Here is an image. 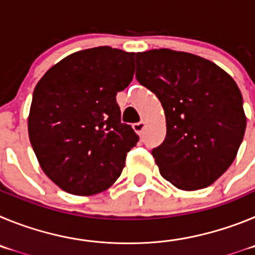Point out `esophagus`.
<instances>
[{
	"mask_svg": "<svg viewBox=\"0 0 255 255\" xmlns=\"http://www.w3.org/2000/svg\"><path fill=\"white\" fill-rule=\"evenodd\" d=\"M144 128H145V121H143V120L139 121V123L132 124V129H134L136 132H139V134H140V132L143 131Z\"/></svg>",
	"mask_w": 255,
	"mask_h": 255,
	"instance_id": "esophagus-1",
	"label": "esophagus"
}]
</instances>
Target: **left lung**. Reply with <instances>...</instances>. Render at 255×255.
Wrapping results in <instances>:
<instances>
[{
  "mask_svg": "<svg viewBox=\"0 0 255 255\" xmlns=\"http://www.w3.org/2000/svg\"><path fill=\"white\" fill-rule=\"evenodd\" d=\"M135 76L166 115V138L152 150L162 177L181 190L213 184L235 159L247 128L234 79L206 58L167 48L136 53Z\"/></svg>",
  "mask_w": 255,
  "mask_h": 255,
  "instance_id": "obj_1",
  "label": "left lung"
}]
</instances>
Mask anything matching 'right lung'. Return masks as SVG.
<instances>
[{
    "label": "right lung",
    "instance_id": "1",
    "mask_svg": "<svg viewBox=\"0 0 255 255\" xmlns=\"http://www.w3.org/2000/svg\"><path fill=\"white\" fill-rule=\"evenodd\" d=\"M135 53L96 47L67 56L38 82L28 119L40 167L62 190L92 195L119 179L139 136L116 102L134 76Z\"/></svg>",
    "mask_w": 255,
    "mask_h": 255
}]
</instances>
